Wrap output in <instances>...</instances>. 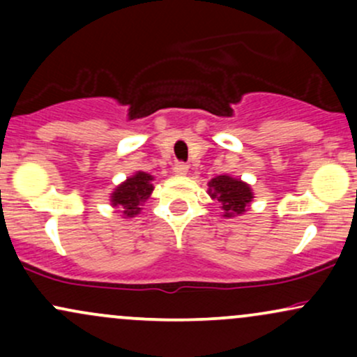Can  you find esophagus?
Segmentation results:
<instances>
[{
    "label": "esophagus",
    "instance_id": "1",
    "mask_svg": "<svg viewBox=\"0 0 357 357\" xmlns=\"http://www.w3.org/2000/svg\"><path fill=\"white\" fill-rule=\"evenodd\" d=\"M188 169H190V166H188L186 162H176L173 167L174 174H178V176H184L188 173Z\"/></svg>",
    "mask_w": 357,
    "mask_h": 357
}]
</instances>
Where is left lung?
Returning a JSON list of instances; mask_svg holds the SVG:
<instances>
[{
    "instance_id": "left-lung-1",
    "label": "left lung",
    "mask_w": 357,
    "mask_h": 357,
    "mask_svg": "<svg viewBox=\"0 0 357 357\" xmlns=\"http://www.w3.org/2000/svg\"><path fill=\"white\" fill-rule=\"evenodd\" d=\"M210 196L221 203V210L225 216H235L247 211L248 203L252 202L253 195L248 184L230 176H216L208 183Z\"/></svg>"
}]
</instances>
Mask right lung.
I'll list each match as a JSON object with an SVG mask.
<instances>
[{
  "label": "right lung",
  "instance_id": "add662e5",
  "mask_svg": "<svg viewBox=\"0 0 357 357\" xmlns=\"http://www.w3.org/2000/svg\"><path fill=\"white\" fill-rule=\"evenodd\" d=\"M151 181H153V176L139 171L137 174L127 179L126 183H122L112 192V204L117 206L119 210H122L126 216L132 218L134 215L141 211V208H139L141 203H144L154 190Z\"/></svg>",
  "mask_w": 357,
  "mask_h": 357
}]
</instances>
